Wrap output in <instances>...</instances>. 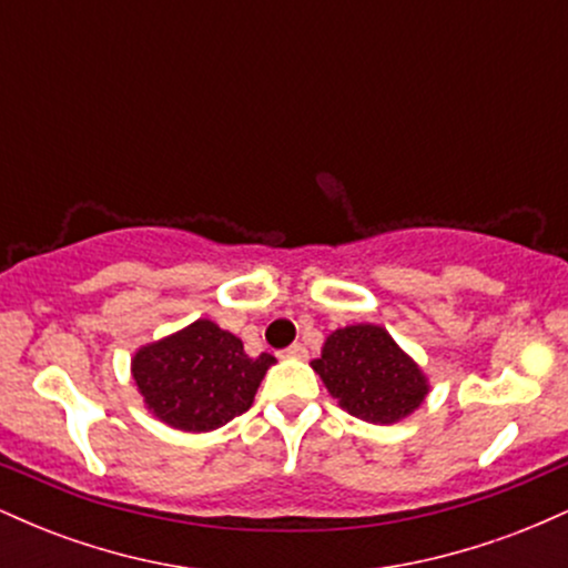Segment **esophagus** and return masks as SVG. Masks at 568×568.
Returning a JSON list of instances; mask_svg holds the SVG:
<instances>
[{
	"label": "esophagus",
	"mask_w": 568,
	"mask_h": 568,
	"mask_svg": "<svg viewBox=\"0 0 568 568\" xmlns=\"http://www.w3.org/2000/svg\"><path fill=\"white\" fill-rule=\"evenodd\" d=\"M283 355L285 357H306V347H304V344H291V347L288 349H283Z\"/></svg>",
	"instance_id": "1"
}]
</instances>
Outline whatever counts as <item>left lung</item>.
Instances as JSON below:
<instances>
[{"instance_id":"left-lung-1","label":"left lung","mask_w":568,"mask_h":568,"mask_svg":"<svg viewBox=\"0 0 568 568\" xmlns=\"http://www.w3.org/2000/svg\"><path fill=\"white\" fill-rule=\"evenodd\" d=\"M312 368L321 374L328 393L338 397V406L374 425L403 419L427 395L419 366L379 325L334 331Z\"/></svg>"}]
</instances>
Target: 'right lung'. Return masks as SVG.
<instances>
[{"label":"right lung","instance_id":"obj_1","mask_svg":"<svg viewBox=\"0 0 568 568\" xmlns=\"http://www.w3.org/2000/svg\"><path fill=\"white\" fill-rule=\"evenodd\" d=\"M272 363L270 352L247 357L237 336L197 321L135 352L133 379L165 425L207 433L251 408Z\"/></svg>","mask_w":568,"mask_h":568}]
</instances>
